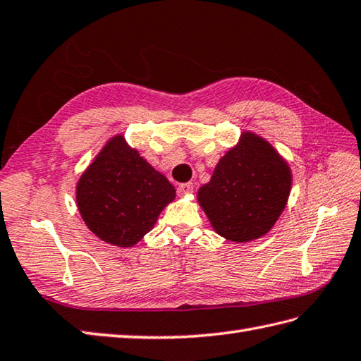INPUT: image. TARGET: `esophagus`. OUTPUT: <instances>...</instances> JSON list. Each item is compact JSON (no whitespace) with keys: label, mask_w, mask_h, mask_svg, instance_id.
<instances>
[{"label":"esophagus","mask_w":361,"mask_h":361,"mask_svg":"<svg viewBox=\"0 0 361 361\" xmlns=\"http://www.w3.org/2000/svg\"><path fill=\"white\" fill-rule=\"evenodd\" d=\"M195 185L191 182H187V183H180V185L178 187V193L180 195H190L191 191H193Z\"/></svg>","instance_id":"esophagus-1"}]
</instances>
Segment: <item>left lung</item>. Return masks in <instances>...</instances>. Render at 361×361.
I'll list each match as a JSON object with an SVG mask.
<instances>
[{
  "label": "left lung",
  "mask_w": 361,
  "mask_h": 361,
  "mask_svg": "<svg viewBox=\"0 0 361 361\" xmlns=\"http://www.w3.org/2000/svg\"><path fill=\"white\" fill-rule=\"evenodd\" d=\"M292 187L289 164L258 134L245 131L216 165L197 201L216 233L248 243L270 231Z\"/></svg>",
  "instance_id": "left-lung-1"
}]
</instances>
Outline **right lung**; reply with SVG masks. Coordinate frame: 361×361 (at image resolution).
<instances>
[{"mask_svg":"<svg viewBox=\"0 0 361 361\" xmlns=\"http://www.w3.org/2000/svg\"><path fill=\"white\" fill-rule=\"evenodd\" d=\"M176 190L123 135H114L80 176L77 207L85 224L102 241L133 247L154 227Z\"/></svg>","mask_w":361,"mask_h":361,"instance_id":"add662e5","label":"right lung"}]
</instances>
